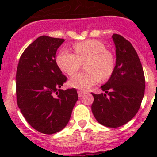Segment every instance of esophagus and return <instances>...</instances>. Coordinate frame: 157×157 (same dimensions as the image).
Returning <instances> with one entry per match:
<instances>
[{"label":"esophagus","mask_w":157,"mask_h":157,"mask_svg":"<svg viewBox=\"0 0 157 157\" xmlns=\"http://www.w3.org/2000/svg\"><path fill=\"white\" fill-rule=\"evenodd\" d=\"M84 91L83 90H78V95L79 96V97H82V96L83 95V94H84Z\"/></svg>","instance_id":"obj_1"}]
</instances>
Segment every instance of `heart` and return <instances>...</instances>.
<instances>
[{
	"mask_svg": "<svg viewBox=\"0 0 157 157\" xmlns=\"http://www.w3.org/2000/svg\"><path fill=\"white\" fill-rule=\"evenodd\" d=\"M75 53L62 49L56 56V63L65 74L73 75L86 63V72L75 75L69 81L71 87L87 90L102 79L111 77L115 69V59L112 53L107 50L104 43L98 40L89 39L75 43Z\"/></svg>",
	"mask_w": 157,
	"mask_h": 157,
	"instance_id": "heart-1",
	"label": "heart"
}]
</instances>
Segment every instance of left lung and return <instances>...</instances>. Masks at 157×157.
Wrapping results in <instances>:
<instances>
[{"instance_id":"1","label":"left lung","mask_w":157,"mask_h":157,"mask_svg":"<svg viewBox=\"0 0 157 157\" xmlns=\"http://www.w3.org/2000/svg\"><path fill=\"white\" fill-rule=\"evenodd\" d=\"M116 62L109 81L101 86L105 94L92 93L93 114L101 125L121 127L137 114L145 94V80L138 53L131 43L114 34ZM109 97H107L106 95Z\"/></svg>"}]
</instances>
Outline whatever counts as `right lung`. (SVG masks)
<instances>
[{"instance_id":"obj_1","label":"right lung","mask_w":157,"mask_h":157,"mask_svg":"<svg viewBox=\"0 0 157 157\" xmlns=\"http://www.w3.org/2000/svg\"><path fill=\"white\" fill-rule=\"evenodd\" d=\"M63 41L45 35L37 37L23 51L16 71L18 106L27 123L45 134L66 127L78 98L76 89H60L67 77L55 58Z\"/></svg>"}]
</instances>
